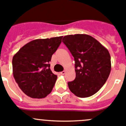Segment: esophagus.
<instances>
[{
	"instance_id": "esophagus-1",
	"label": "esophagus",
	"mask_w": 126,
	"mask_h": 126,
	"mask_svg": "<svg viewBox=\"0 0 126 126\" xmlns=\"http://www.w3.org/2000/svg\"><path fill=\"white\" fill-rule=\"evenodd\" d=\"M65 71H62V72H60V74H65Z\"/></svg>"
}]
</instances>
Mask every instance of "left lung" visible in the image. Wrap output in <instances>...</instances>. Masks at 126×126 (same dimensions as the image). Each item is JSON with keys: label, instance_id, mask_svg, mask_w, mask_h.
<instances>
[{"label": "left lung", "instance_id": "obj_1", "mask_svg": "<svg viewBox=\"0 0 126 126\" xmlns=\"http://www.w3.org/2000/svg\"><path fill=\"white\" fill-rule=\"evenodd\" d=\"M62 42L73 56L76 78L68 83L76 96L90 97L102 87L110 74L111 57L108 50L87 34L68 35Z\"/></svg>", "mask_w": 126, "mask_h": 126}]
</instances>
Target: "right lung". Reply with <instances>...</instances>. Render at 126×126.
Masks as SVG:
<instances>
[{"instance_id": "right-lung-1", "label": "right lung", "mask_w": 126, "mask_h": 126, "mask_svg": "<svg viewBox=\"0 0 126 126\" xmlns=\"http://www.w3.org/2000/svg\"><path fill=\"white\" fill-rule=\"evenodd\" d=\"M62 38L33 40L13 56V77L21 90L29 97L42 98L52 92L57 76L51 71L49 62Z\"/></svg>"}]
</instances>
